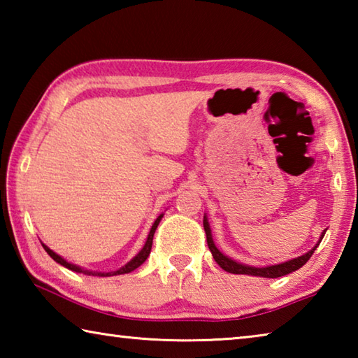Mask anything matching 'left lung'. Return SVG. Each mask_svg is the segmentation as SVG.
Segmentation results:
<instances>
[{
    "instance_id": "1",
    "label": "left lung",
    "mask_w": 358,
    "mask_h": 358,
    "mask_svg": "<svg viewBox=\"0 0 358 358\" xmlns=\"http://www.w3.org/2000/svg\"><path fill=\"white\" fill-rule=\"evenodd\" d=\"M203 229H205V234H207V243H208L211 254H213V259L216 260V264L220 265L222 270H226V271H229V273H234V275H250V276H262V278H280V276L289 275V273H292V271L301 268V266L305 265L308 260H310L313 252L316 251V248L319 246V243L322 241L324 235H325V230H324L317 241V245L314 246L311 251H308L306 254H303V256H300V257H295L292 260H287V262L276 264V265L251 266V265L235 262L234 259L224 256V254L217 250L213 243V238H211V230H210V224H208L207 216H203Z\"/></svg>"
}]
</instances>
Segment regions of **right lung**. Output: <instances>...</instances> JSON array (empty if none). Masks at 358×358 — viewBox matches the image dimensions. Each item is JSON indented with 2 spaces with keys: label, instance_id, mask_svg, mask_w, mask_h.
I'll list each match as a JSON object with an SVG mask.
<instances>
[{
  "label": "right lung",
  "instance_id": "1",
  "mask_svg": "<svg viewBox=\"0 0 358 358\" xmlns=\"http://www.w3.org/2000/svg\"><path fill=\"white\" fill-rule=\"evenodd\" d=\"M161 220H162V215H159V216L156 217V221H155L153 226H151V230H150V234H148V238H147V241H145V246L142 248L141 252H138L134 259H131L129 262L126 264L124 266H121L120 270H117V271H108V273H101V271H90V270H83V268H80V266H78V265H74V264L66 262V260H64L62 256H58L57 252H53L48 246H45V245H42V246H44V250L47 251L48 256H50L53 260H55V262H58L59 265H63V266H66V268H69V270H72V271H77V273L93 275V276H113V275H124V273H131L132 270H136L137 266H141V265L145 262V260H147V257L150 256L151 245H153V235H155L157 224H159V221H161Z\"/></svg>",
  "mask_w": 358,
  "mask_h": 358
}]
</instances>
